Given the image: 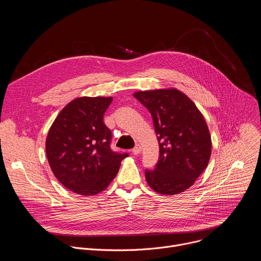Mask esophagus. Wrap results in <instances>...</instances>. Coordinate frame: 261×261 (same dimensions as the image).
<instances>
[{"instance_id": "obj_1", "label": "esophagus", "mask_w": 261, "mask_h": 261, "mask_svg": "<svg viewBox=\"0 0 261 261\" xmlns=\"http://www.w3.org/2000/svg\"><path fill=\"white\" fill-rule=\"evenodd\" d=\"M140 152H141V146H140L139 144H136V145L134 146L133 150H132V153H133L134 155H138Z\"/></svg>"}]
</instances>
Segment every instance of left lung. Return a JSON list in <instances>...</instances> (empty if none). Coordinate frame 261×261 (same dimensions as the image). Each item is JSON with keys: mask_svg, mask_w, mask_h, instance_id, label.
Masks as SVG:
<instances>
[{"mask_svg": "<svg viewBox=\"0 0 261 261\" xmlns=\"http://www.w3.org/2000/svg\"><path fill=\"white\" fill-rule=\"evenodd\" d=\"M133 96L151 113L159 142V161L154 170H145L146 182L163 195L186 191L211 158L212 139L202 114L174 88L138 91Z\"/></svg>", "mask_w": 261, "mask_h": 261, "instance_id": "1", "label": "left lung"}]
</instances>
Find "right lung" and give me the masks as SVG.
Instances as JSON below:
<instances>
[{"mask_svg": "<svg viewBox=\"0 0 261 261\" xmlns=\"http://www.w3.org/2000/svg\"><path fill=\"white\" fill-rule=\"evenodd\" d=\"M113 97H80L69 102L49 128L45 151L58 180L84 196L104 191L128 154L110 148L103 116Z\"/></svg>", "mask_w": 261, "mask_h": 261, "instance_id": "add662e5", "label": "right lung"}]
</instances>
